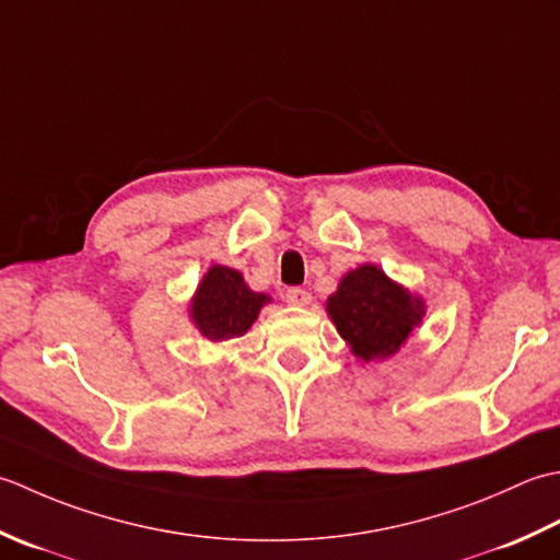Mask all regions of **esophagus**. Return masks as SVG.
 <instances>
[{
	"label": "esophagus",
	"instance_id": "esophagus-1",
	"mask_svg": "<svg viewBox=\"0 0 560 560\" xmlns=\"http://www.w3.org/2000/svg\"><path fill=\"white\" fill-rule=\"evenodd\" d=\"M284 302L292 306H306L312 302V294L302 288H290L288 292H284Z\"/></svg>",
	"mask_w": 560,
	"mask_h": 560
}]
</instances>
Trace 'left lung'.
<instances>
[{
  "instance_id": "8db88e82",
  "label": "left lung",
  "mask_w": 560,
  "mask_h": 560,
  "mask_svg": "<svg viewBox=\"0 0 560 560\" xmlns=\"http://www.w3.org/2000/svg\"><path fill=\"white\" fill-rule=\"evenodd\" d=\"M326 312L352 355L370 362L392 358L406 343L423 322L425 302L386 278L382 268L364 264L338 282Z\"/></svg>"
}]
</instances>
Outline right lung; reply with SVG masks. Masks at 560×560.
Returning <instances> with one entry per match:
<instances>
[{"label": "right lung", "instance_id": "1", "mask_svg": "<svg viewBox=\"0 0 560 560\" xmlns=\"http://www.w3.org/2000/svg\"><path fill=\"white\" fill-rule=\"evenodd\" d=\"M268 302L270 296L250 290L238 270L212 266L190 300V322L212 343H222L244 336Z\"/></svg>", "mask_w": 560, "mask_h": 560}]
</instances>
